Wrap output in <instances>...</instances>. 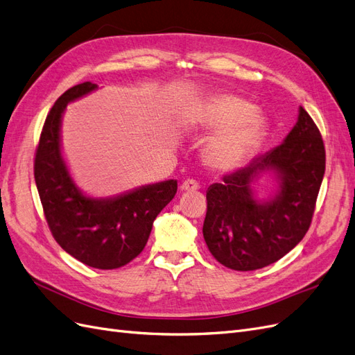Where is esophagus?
<instances>
[{"label": "esophagus", "mask_w": 355, "mask_h": 355, "mask_svg": "<svg viewBox=\"0 0 355 355\" xmlns=\"http://www.w3.org/2000/svg\"><path fill=\"white\" fill-rule=\"evenodd\" d=\"M180 189H181L182 191H196V190L200 189V186H199L198 181H194V180H186V181L181 182Z\"/></svg>", "instance_id": "34e87169"}]
</instances>
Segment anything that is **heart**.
Listing matches in <instances>:
<instances>
[{"label":"heart","mask_w":355,"mask_h":355,"mask_svg":"<svg viewBox=\"0 0 355 355\" xmlns=\"http://www.w3.org/2000/svg\"><path fill=\"white\" fill-rule=\"evenodd\" d=\"M202 122L207 128L220 131L208 143L205 157L212 168L223 171L242 164L258 146L264 130L252 105L233 96L212 98Z\"/></svg>","instance_id":"obj_1"}]
</instances>
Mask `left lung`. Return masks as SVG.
<instances>
[{"label": "left lung", "instance_id": "obj_1", "mask_svg": "<svg viewBox=\"0 0 355 355\" xmlns=\"http://www.w3.org/2000/svg\"><path fill=\"white\" fill-rule=\"evenodd\" d=\"M326 169L324 143L304 107L284 141L215 182L207 191L203 237L223 266L252 271L279 261L310 228ZM272 170L279 190L268 201L253 198L252 186Z\"/></svg>", "mask_w": 355, "mask_h": 355}]
</instances>
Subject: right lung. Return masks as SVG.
I'll return each mask as SVG.
<instances>
[{"instance_id": "1", "label": "right lung", "mask_w": 355, "mask_h": 355, "mask_svg": "<svg viewBox=\"0 0 355 355\" xmlns=\"http://www.w3.org/2000/svg\"><path fill=\"white\" fill-rule=\"evenodd\" d=\"M96 88L93 83L78 84L55 100L41 131L33 175L55 242L88 267L113 270L140 255L157 214L175 196L177 180L143 186L110 199L84 196L63 161L60 123L67 103Z\"/></svg>"}]
</instances>
